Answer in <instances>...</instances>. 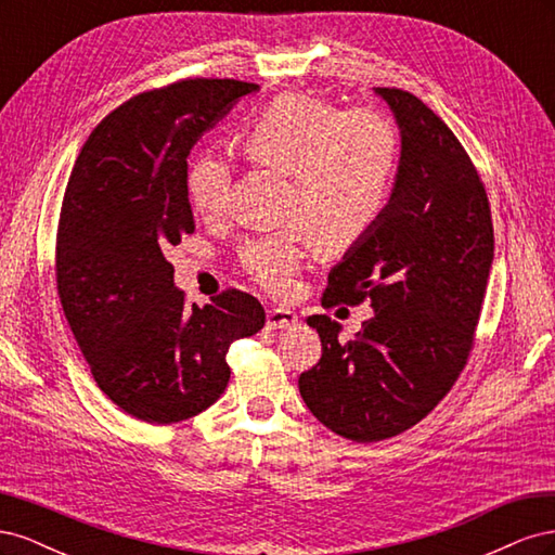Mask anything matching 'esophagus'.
<instances>
[{
	"instance_id": "obj_1",
	"label": "esophagus",
	"mask_w": 555,
	"mask_h": 555,
	"mask_svg": "<svg viewBox=\"0 0 555 555\" xmlns=\"http://www.w3.org/2000/svg\"><path fill=\"white\" fill-rule=\"evenodd\" d=\"M268 328H294L298 324V314L287 308H271L266 314Z\"/></svg>"
}]
</instances>
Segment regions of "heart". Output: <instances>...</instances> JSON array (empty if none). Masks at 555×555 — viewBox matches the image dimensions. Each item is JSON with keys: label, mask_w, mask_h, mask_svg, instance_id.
Returning <instances> with one entry per match:
<instances>
[{"label": "heart", "mask_w": 555, "mask_h": 555, "mask_svg": "<svg viewBox=\"0 0 555 555\" xmlns=\"http://www.w3.org/2000/svg\"><path fill=\"white\" fill-rule=\"evenodd\" d=\"M245 159L289 178L284 194L287 229L241 247L245 271L273 294H289L304 263L306 233L322 251H343L373 231L389 201L400 139L389 117L375 111H338L308 94L275 96L238 129ZM231 166L198 155L188 171L196 212L222 210Z\"/></svg>", "instance_id": "obj_1"}]
</instances>
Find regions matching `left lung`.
<instances>
[{"label": "left lung", "instance_id": "8db88e82", "mask_svg": "<svg viewBox=\"0 0 555 555\" xmlns=\"http://www.w3.org/2000/svg\"><path fill=\"white\" fill-rule=\"evenodd\" d=\"M400 129L389 204L373 231L331 268L322 306L371 304L354 340L326 314L308 317L322 359L298 377L310 412L354 442L393 438L459 379L493 263L483 182L453 131L422 99L375 88Z\"/></svg>", "mask_w": 555, "mask_h": 555}]
</instances>
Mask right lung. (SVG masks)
<instances>
[{
    "label": "right lung",
    "instance_id": "add662e5",
    "mask_svg": "<svg viewBox=\"0 0 555 555\" xmlns=\"http://www.w3.org/2000/svg\"><path fill=\"white\" fill-rule=\"evenodd\" d=\"M231 78L180 80L104 117L66 184L55 275L62 310L92 377L145 424H176L227 389L233 340L263 328L255 296L227 289L190 308L164 251L194 231L188 155L257 92Z\"/></svg>",
    "mask_w": 555,
    "mask_h": 555
}]
</instances>
